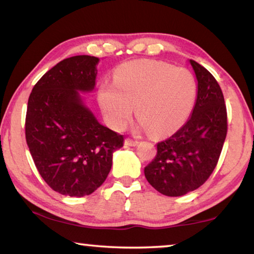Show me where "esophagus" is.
Masks as SVG:
<instances>
[{
	"label": "esophagus",
	"mask_w": 254,
	"mask_h": 254,
	"mask_svg": "<svg viewBox=\"0 0 254 254\" xmlns=\"http://www.w3.org/2000/svg\"><path fill=\"white\" fill-rule=\"evenodd\" d=\"M124 143H126L127 145H130V147H134V145L139 143V141L132 140V139H130V137H127L126 141H124Z\"/></svg>",
	"instance_id": "obj_1"
}]
</instances>
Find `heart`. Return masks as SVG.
Masks as SVG:
<instances>
[{"label":"heart","mask_w":254,"mask_h":254,"mask_svg":"<svg viewBox=\"0 0 254 254\" xmlns=\"http://www.w3.org/2000/svg\"><path fill=\"white\" fill-rule=\"evenodd\" d=\"M114 83H104L98 101L107 121L123 128L135 117L154 136L177 131L187 121L197 97V83L190 70L157 60H131L120 65Z\"/></svg>","instance_id":"1"}]
</instances>
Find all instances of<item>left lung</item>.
Masks as SVG:
<instances>
[{
  "label": "left lung",
  "instance_id": "left-lung-1",
  "mask_svg": "<svg viewBox=\"0 0 254 254\" xmlns=\"http://www.w3.org/2000/svg\"><path fill=\"white\" fill-rule=\"evenodd\" d=\"M198 81L191 117L183 127L157 144V156L144 168L149 184L166 196H182L200 187L216 167L227 133V112L214 76L195 60Z\"/></svg>",
  "mask_w": 254,
  "mask_h": 254
}]
</instances>
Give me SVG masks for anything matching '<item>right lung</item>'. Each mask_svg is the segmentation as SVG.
<instances>
[{
	"label": "right lung",
	"instance_id": "right-lung-1",
	"mask_svg": "<svg viewBox=\"0 0 254 254\" xmlns=\"http://www.w3.org/2000/svg\"><path fill=\"white\" fill-rule=\"evenodd\" d=\"M98 58L64 59L33 86L25 115V140L38 171L62 195L83 197L105 182L123 135L97 122L78 91L95 86Z\"/></svg>",
	"mask_w": 254,
	"mask_h": 254
}]
</instances>
